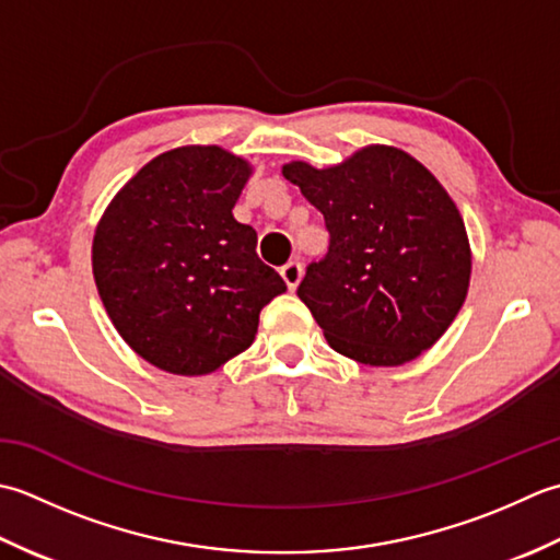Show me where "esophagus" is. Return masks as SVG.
<instances>
[{
	"instance_id": "obj_1",
	"label": "esophagus",
	"mask_w": 560,
	"mask_h": 560,
	"mask_svg": "<svg viewBox=\"0 0 560 560\" xmlns=\"http://www.w3.org/2000/svg\"><path fill=\"white\" fill-rule=\"evenodd\" d=\"M280 276H282L284 282H288V288L294 290L302 280V264H300V260H290V264H284L280 268Z\"/></svg>"
}]
</instances>
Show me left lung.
Wrapping results in <instances>:
<instances>
[{
	"label": "left lung",
	"instance_id": "1",
	"mask_svg": "<svg viewBox=\"0 0 560 560\" xmlns=\"http://www.w3.org/2000/svg\"><path fill=\"white\" fill-rule=\"evenodd\" d=\"M324 214L328 250L296 288L340 355L374 368L416 360L450 328L471 276L462 214L438 178L394 147L346 164L282 168Z\"/></svg>",
	"mask_w": 560,
	"mask_h": 560
}]
</instances>
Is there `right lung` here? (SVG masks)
<instances>
[{"mask_svg": "<svg viewBox=\"0 0 560 560\" xmlns=\"http://www.w3.org/2000/svg\"><path fill=\"white\" fill-rule=\"evenodd\" d=\"M250 166L220 147H180L125 186L94 236V278L137 355L208 374L254 343L258 314L284 282L232 208Z\"/></svg>", "mask_w": 560, "mask_h": 560, "instance_id": "obj_1", "label": "right lung"}]
</instances>
